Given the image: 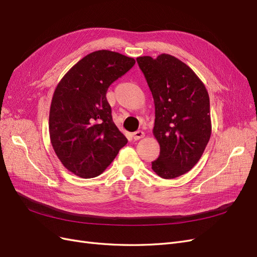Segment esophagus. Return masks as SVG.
Returning <instances> with one entry per match:
<instances>
[{"mask_svg": "<svg viewBox=\"0 0 257 257\" xmlns=\"http://www.w3.org/2000/svg\"><path fill=\"white\" fill-rule=\"evenodd\" d=\"M133 138H134V140H135V141H137V140H140V139L144 138V133H143V131H141V130L136 131V133H134V134H133Z\"/></svg>", "mask_w": 257, "mask_h": 257, "instance_id": "obj_1", "label": "esophagus"}]
</instances>
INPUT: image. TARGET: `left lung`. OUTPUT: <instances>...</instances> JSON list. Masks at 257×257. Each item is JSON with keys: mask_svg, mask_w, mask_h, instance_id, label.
<instances>
[{"mask_svg": "<svg viewBox=\"0 0 257 257\" xmlns=\"http://www.w3.org/2000/svg\"><path fill=\"white\" fill-rule=\"evenodd\" d=\"M137 62L155 104L153 134L160 153L152 169L160 178H178L199 161L210 140L208 91L195 72L171 55L138 57Z\"/></svg>", "mask_w": 257, "mask_h": 257, "instance_id": "left-lung-1", "label": "left lung"}]
</instances>
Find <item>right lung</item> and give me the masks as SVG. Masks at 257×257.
I'll list each match as a JSON object with an SVG mask.
<instances>
[{"label":"right lung","instance_id":"1","mask_svg":"<svg viewBox=\"0 0 257 257\" xmlns=\"http://www.w3.org/2000/svg\"><path fill=\"white\" fill-rule=\"evenodd\" d=\"M134 58L109 50L87 55L57 85L49 112L56 155L79 178L98 177L127 144L112 118L106 91L134 67Z\"/></svg>","mask_w":257,"mask_h":257}]
</instances>
